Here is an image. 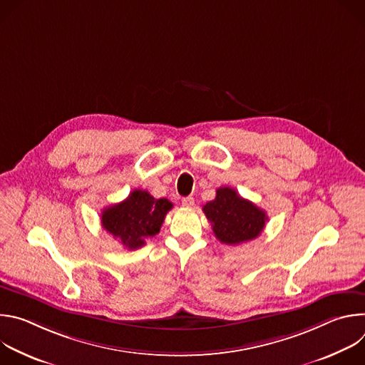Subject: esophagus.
Segmentation results:
<instances>
[{"label": "esophagus", "mask_w": 365, "mask_h": 365, "mask_svg": "<svg viewBox=\"0 0 365 365\" xmlns=\"http://www.w3.org/2000/svg\"><path fill=\"white\" fill-rule=\"evenodd\" d=\"M193 203H195V200H193V197H192V196H186V197H183V199H182V205H183V206H186V207L193 206Z\"/></svg>", "instance_id": "34e87169"}]
</instances>
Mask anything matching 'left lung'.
Returning <instances> with one entry per match:
<instances>
[{
  "label": "left lung",
  "mask_w": 365,
  "mask_h": 365,
  "mask_svg": "<svg viewBox=\"0 0 365 365\" xmlns=\"http://www.w3.org/2000/svg\"><path fill=\"white\" fill-rule=\"evenodd\" d=\"M202 210L211 222L215 237L228 245H238L257 238L267 221L263 210L227 186L217 189L215 199L203 205Z\"/></svg>",
  "instance_id": "obj_1"
}]
</instances>
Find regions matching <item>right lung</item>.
<instances>
[{
  "mask_svg": "<svg viewBox=\"0 0 365 365\" xmlns=\"http://www.w3.org/2000/svg\"><path fill=\"white\" fill-rule=\"evenodd\" d=\"M173 203L166 197L155 199L147 190L135 189L128 197L102 211L101 224L128 250L140 248L145 238L159 234Z\"/></svg>",
  "mask_w": 365,
  "mask_h": 365,
  "instance_id": "1",
  "label": "right lung"
}]
</instances>
